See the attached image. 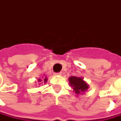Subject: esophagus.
<instances>
[{
  "instance_id": "esophagus-1",
  "label": "esophagus",
  "mask_w": 121,
  "mask_h": 121,
  "mask_svg": "<svg viewBox=\"0 0 121 121\" xmlns=\"http://www.w3.org/2000/svg\"><path fill=\"white\" fill-rule=\"evenodd\" d=\"M54 75H61V73L60 72V73H54Z\"/></svg>"
}]
</instances>
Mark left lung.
I'll use <instances>...</instances> for the list:
<instances>
[{
	"instance_id": "8db88e82",
	"label": "left lung",
	"mask_w": 121,
	"mask_h": 121,
	"mask_svg": "<svg viewBox=\"0 0 121 121\" xmlns=\"http://www.w3.org/2000/svg\"><path fill=\"white\" fill-rule=\"evenodd\" d=\"M69 82L77 95L80 94L81 92H83L88 88V84L81 77H70L69 78Z\"/></svg>"
}]
</instances>
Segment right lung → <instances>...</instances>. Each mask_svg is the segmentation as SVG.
<instances>
[{
  "mask_svg": "<svg viewBox=\"0 0 121 121\" xmlns=\"http://www.w3.org/2000/svg\"><path fill=\"white\" fill-rule=\"evenodd\" d=\"M42 81V80H41V79H38V82H41ZM46 81H47V79H46V78H44V83L46 82Z\"/></svg>",
  "mask_w": 121,
  "mask_h": 121,
  "instance_id": "obj_1",
  "label": "right lung"
}]
</instances>
